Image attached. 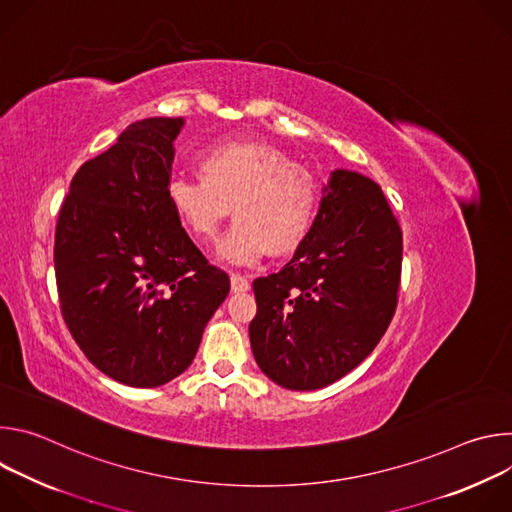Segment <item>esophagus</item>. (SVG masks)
I'll return each mask as SVG.
<instances>
[{
    "mask_svg": "<svg viewBox=\"0 0 512 512\" xmlns=\"http://www.w3.org/2000/svg\"><path fill=\"white\" fill-rule=\"evenodd\" d=\"M251 287L249 279L241 273H231V289L235 291V294H241V291H247Z\"/></svg>",
    "mask_w": 512,
    "mask_h": 512,
    "instance_id": "obj_1",
    "label": "esophagus"
}]
</instances>
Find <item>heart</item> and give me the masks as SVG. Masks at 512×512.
I'll list each match as a JSON object with an SVG mask.
<instances>
[{
  "label": "heart",
  "mask_w": 512,
  "mask_h": 512,
  "mask_svg": "<svg viewBox=\"0 0 512 512\" xmlns=\"http://www.w3.org/2000/svg\"><path fill=\"white\" fill-rule=\"evenodd\" d=\"M199 178H176L168 198L186 231L210 245L231 208L235 227L218 255L235 265H253L269 251L298 249L314 227L322 186L314 170L271 143L225 141L206 150Z\"/></svg>",
  "instance_id": "b5f03b06"
}]
</instances>
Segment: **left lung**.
Segmentation results:
<instances>
[{
	"label": "left lung",
	"instance_id": "left-lung-1",
	"mask_svg": "<svg viewBox=\"0 0 512 512\" xmlns=\"http://www.w3.org/2000/svg\"><path fill=\"white\" fill-rule=\"evenodd\" d=\"M322 192L314 227L291 261L253 281V356L291 391L322 389L358 367L397 308L403 235L381 186L334 170Z\"/></svg>",
	"mask_w": 512,
	"mask_h": 512
}]
</instances>
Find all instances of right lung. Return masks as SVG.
<instances>
[{
  "mask_svg": "<svg viewBox=\"0 0 512 512\" xmlns=\"http://www.w3.org/2000/svg\"><path fill=\"white\" fill-rule=\"evenodd\" d=\"M182 117L131 123L85 162L62 202L54 271L62 318L95 367L150 389L182 375L229 275L182 229L170 198Z\"/></svg>",
  "mask_w": 512,
  "mask_h": 512,
  "instance_id": "add662e5",
  "label": "right lung"
}]
</instances>
